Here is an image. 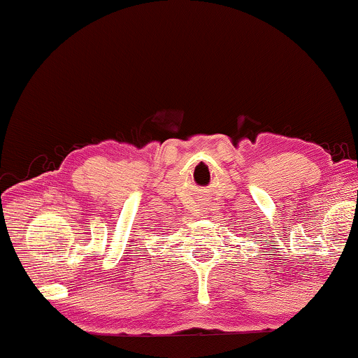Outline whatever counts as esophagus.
Returning a JSON list of instances; mask_svg holds the SVG:
<instances>
[{"label": "esophagus", "instance_id": "obj_1", "mask_svg": "<svg viewBox=\"0 0 358 358\" xmlns=\"http://www.w3.org/2000/svg\"><path fill=\"white\" fill-rule=\"evenodd\" d=\"M199 214H201V215H204V214H206V206H201V209H199Z\"/></svg>", "mask_w": 358, "mask_h": 358}]
</instances>
